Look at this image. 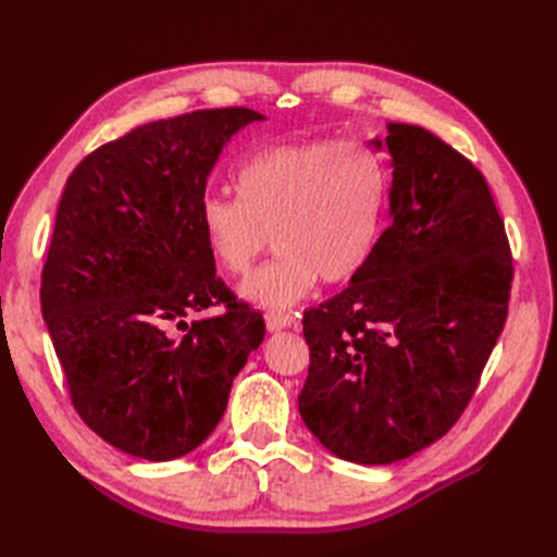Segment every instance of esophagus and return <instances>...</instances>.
Wrapping results in <instances>:
<instances>
[{"label":"esophagus","mask_w":557,"mask_h":557,"mask_svg":"<svg viewBox=\"0 0 557 557\" xmlns=\"http://www.w3.org/2000/svg\"><path fill=\"white\" fill-rule=\"evenodd\" d=\"M264 323L269 332H281V330H288L293 325H297V318L293 313H283V311H269L264 315Z\"/></svg>","instance_id":"esophagus-1"}]
</instances>
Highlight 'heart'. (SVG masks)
<instances>
[{
	"instance_id": "b5f03b06",
	"label": "heart",
	"mask_w": 557,
	"mask_h": 557,
	"mask_svg": "<svg viewBox=\"0 0 557 557\" xmlns=\"http://www.w3.org/2000/svg\"><path fill=\"white\" fill-rule=\"evenodd\" d=\"M391 190V170L372 146L285 141L242 164L239 197H205L199 227L215 267L230 276L248 274L274 237L278 256L248 276L242 295L288 309L318 278L344 283L362 272L381 242Z\"/></svg>"
}]
</instances>
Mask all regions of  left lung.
Returning a JSON list of instances; mask_svg holds the SVG:
<instances>
[{
    "instance_id": "8db88e82",
    "label": "left lung",
    "mask_w": 557,
    "mask_h": 557,
    "mask_svg": "<svg viewBox=\"0 0 557 557\" xmlns=\"http://www.w3.org/2000/svg\"><path fill=\"white\" fill-rule=\"evenodd\" d=\"M385 146L393 223L348 288L301 318L311 364L299 413L320 444L358 465L409 458L458 423L513 281L476 166L418 125L387 123Z\"/></svg>"
}]
</instances>
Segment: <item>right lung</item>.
Here are the masks:
<instances>
[{
  "label": "right lung",
  "instance_id": "1",
  "mask_svg": "<svg viewBox=\"0 0 557 557\" xmlns=\"http://www.w3.org/2000/svg\"><path fill=\"white\" fill-rule=\"evenodd\" d=\"M264 115L201 109L99 146L66 178L41 272V311L76 413L134 458L195 450L221 423L264 320L215 276L199 227L225 144ZM211 306L221 317L182 318ZM178 322L185 335L165 325Z\"/></svg>",
  "mask_w": 557,
  "mask_h": 557
}]
</instances>
